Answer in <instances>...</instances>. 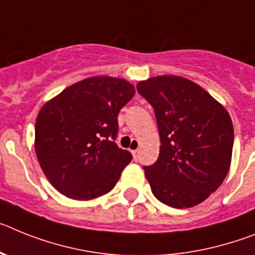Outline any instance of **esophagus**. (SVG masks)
Returning <instances> with one entry per match:
<instances>
[{
    "label": "esophagus",
    "instance_id": "esophagus-1",
    "mask_svg": "<svg viewBox=\"0 0 255 255\" xmlns=\"http://www.w3.org/2000/svg\"><path fill=\"white\" fill-rule=\"evenodd\" d=\"M132 155H133L134 160H137L138 159V150H132Z\"/></svg>",
    "mask_w": 255,
    "mask_h": 255
}]
</instances>
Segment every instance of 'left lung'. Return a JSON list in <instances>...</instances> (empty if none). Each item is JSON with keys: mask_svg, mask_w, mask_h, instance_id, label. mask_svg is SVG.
<instances>
[{"mask_svg": "<svg viewBox=\"0 0 255 255\" xmlns=\"http://www.w3.org/2000/svg\"><path fill=\"white\" fill-rule=\"evenodd\" d=\"M154 108L159 158L143 167L154 196L182 209L200 204L223 182L231 165L234 126L229 112L204 88L178 75L137 83Z\"/></svg>", "mask_w": 255, "mask_h": 255, "instance_id": "1", "label": "left lung"}]
</instances>
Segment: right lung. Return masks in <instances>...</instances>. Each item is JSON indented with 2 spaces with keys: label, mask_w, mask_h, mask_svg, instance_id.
<instances>
[{
  "label": "right lung",
  "mask_w": 255,
  "mask_h": 255,
  "mask_svg": "<svg viewBox=\"0 0 255 255\" xmlns=\"http://www.w3.org/2000/svg\"><path fill=\"white\" fill-rule=\"evenodd\" d=\"M133 95V85L126 79L101 75L77 82L42 106L35 155L60 194L91 200L113 190L132 160L114 140L119 110Z\"/></svg>",
  "instance_id": "obj_1"
}]
</instances>
